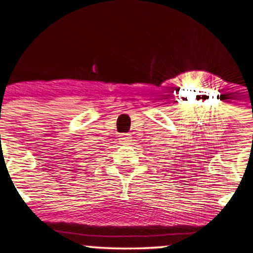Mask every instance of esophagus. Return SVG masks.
Here are the masks:
<instances>
[{
    "label": "esophagus",
    "instance_id": "1",
    "mask_svg": "<svg viewBox=\"0 0 253 253\" xmlns=\"http://www.w3.org/2000/svg\"><path fill=\"white\" fill-rule=\"evenodd\" d=\"M129 141H130V136L128 134H123V135H121V138H120V143L121 144L127 145V144H129Z\"/></svg>",
    "mask_w": 253,
    "mask_h": 253
}]
</instances>
